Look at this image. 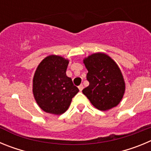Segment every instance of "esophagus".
Masks as SVG:
<instances>
[{
  "label": "esophagus",
  "instance_id": "esophagus-1",
  "mask_svg": "<svg viewBox=\"0 0 151 151\" xmlns=\"http://www.w3.org/2000/svg\"><path fill=\"white\" fill-rule=\"evenodd\" d=\"M78 89H79L80 91H82V89H83V85H80L79 86H78Z\"/></svg>",
  "mask_w": 151,
  "mask_h": 151
}]
</instances>
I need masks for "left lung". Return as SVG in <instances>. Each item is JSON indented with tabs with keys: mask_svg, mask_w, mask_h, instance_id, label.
I'll return each mask as SVG.
<instances>
[{
	"mask_svg": "<svg viewBox=\"0 0 151 151\" xmlns=\"http://www.w3.org/2000/svg\"><path fill=\"white\" fill-rule=\"evenodd\" d=\"M89 85L82 90L91 104L101 111L120 103L125 91L123 76L116 63L104 53H95L83 60Z\"/></svg>",
	"mask_w": 151,
	"mask_h": 151,
	"instance_id": "8db88e82",
	"label": "left lung"
}]
</instances>
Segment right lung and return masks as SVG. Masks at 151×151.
Segmentation results:
<instances>
[{
  "label": "right lung",
  "instance_id": "1",
  "mask_svg": "<svg viewBox=\"0 0 151 151\" xmlns=\"http://www.w3.org/2000/svg\"><path fill=\"white\" fill-rule=\"evenodd\" d=\"M69 60L58 55L47 56L38 66L33 77L32 92L41 110L54 115L66 111L78 92L66 74Z\"/></svg>",
  "mask_w": 151,
  "mask_h": 151
}]
</instances>
